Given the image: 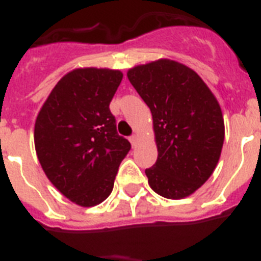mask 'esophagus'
I'll list each match as a JSON object with an SVG mask.
<instances>
[{
	"mask_svg": "<svg viewBox=\"0 0 261 261\" xmlns=\"http://www.w3.org/2000/svg\"><path fill=\"white\" fill-rule=\"evenodd\" d=\"M129 141H130V144H132V146L135 147L136 145H137V141H138V137L136 135H133V136H130V137H129Z\"/></svg>",
	"mask_w": 261,
	"mask_h": 261,
	"instance_id": "esophagus-1",
	"label": "esophagus"
}]
</instances>
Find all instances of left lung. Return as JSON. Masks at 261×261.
Returning a JSON list of instances; mask_svg holds the SVG:
<instances>
[{
    "mask_svg": "<svg viewBox=\"0 0 261 261\" xmlns=\"http://www.w3.org/2000/svg\"><path fill=\"white\" fill-rule=\"evenodd\" d=\"M126 75L153 116L158 158L145 170L149 186L166 199L192 195L222 150L225 124L216 96L195 70L174 60L135 66Z\"/></svg>",
    "mask_w": 261,
    "mask_h": 261,
    "instance_id": "8db88e82",
    "label": "left lung"
}]
</instances>
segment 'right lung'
Wrapping results in <instances>:
<instances>
[{
	"instance_id": "1",
	"label": "right lung",
	"mask_w": 261,
	"mask_h": 261,
	"mask_svg": "<svg viewBox=\"0 0 261 261\" xmlns=\"http://www.w3.org/2000/svg\"><path fill=\"white\" fill-rule=\"evenodd\" d=\"M123 73L80 68L53 87L35 121L34 141L41 168L62 195L90 208L112 192L130 144L116 132L110 103Z\"/></svg>"
}]
</instances>
